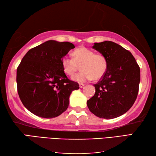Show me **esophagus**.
<instances>
[{
	"instance_id": "esophagus-1",
	"label": "esophagus",
	"mask_w": 156,
	"mask_h": 156,
	"mask_svg": "<svg viewBox=\"0 0 156 156\" xmlns=\"http://www.w3.org/2000/svg\"><path fill=\"white\" fill-rule=\"evenodd\" d=\"M84 84L83 83H79V87H80V88H83V87H84Z\"/></svg>"
}]
</instances>
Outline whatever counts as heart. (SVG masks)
I'll return each instance as SVG.
<instances>
[{
    "label": "heart",
    "instance_id": "obj_1",
    "mask_svg": "<svg viewBox=\"0 0 156 156\" xmlns=\"http://www.w3.org/2000/svg\"><path fill=\"white\" fill-rule=\"evenodd\" d=\"M73 58L63 57L61 60L62 70L66 75L73 77L81 65L82 71L73 79L78 82H86L94 79L100 80L104 77L108 69V60L104 55L94 53L93 50L84 46L78 48L73 52Z\"/></svg>",
    "mask_w": 156,
    "mask_h": 156
}]
</instances>
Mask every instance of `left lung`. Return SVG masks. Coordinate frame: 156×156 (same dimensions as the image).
<instances>
[{"instance_id": "8db88e82", "label": "left lung", "mask_w": 156, "mask_h": 156, "mask_svg": "<svg viewBox=\"0 0 156 156\" xmlns=\"http://www.w3.org/2000/svg\"><path fill=\"white\" fill-rule=\"evenodd\" d=\"M93 48L106 56L108 69L104 77L94 85L96 92L87 105L98 117L116 118L131 108L136 99L140 68L129 50L113 42L94 43Z\"/></svg>"}]
</instances>
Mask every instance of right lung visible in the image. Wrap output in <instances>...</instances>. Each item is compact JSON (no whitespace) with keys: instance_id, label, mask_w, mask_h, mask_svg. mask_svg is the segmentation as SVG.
<instances>
[{"instance_id":"right-lung-1","label":"right lung","mask_w":156,"mask_h":156,"mask_svg":"<svg viewBox=\"0 0 156 156\" xmlns=\"http://www.w3.org/2000/svg\"><path fill=\"white\" fill-rule=\"evenodd\" d=\"M75 46L48 40L30 49L17 69L19 96L26 108L37 116L52 119L67 109L69 96L79 90L63 71L61 60Z\"/></svg>"}]
</instances>
